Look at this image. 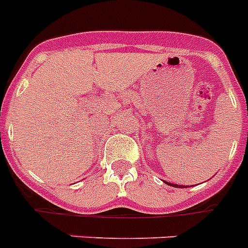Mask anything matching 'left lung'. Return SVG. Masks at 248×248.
<instances>
[{
  "instance_id": "8db88e82",
  "label": "left lung",
  "mask_w": 248,
  "mask_h": 248,
  "mask_svg": "<svg viewBox=\"0 0 248 248\" xmlns=\"http://www.w3.org/2000/svg\"><path fill=\"white\" fill-rule=\"evenodd\" d=\"M168 185H170V186H173V187H180V188H183V187H185V186H178V185H173V183H170V182H168Z\"/></svg>"
}]
</instances>
